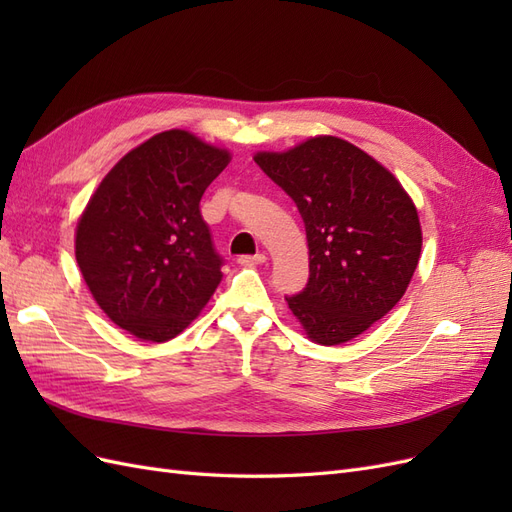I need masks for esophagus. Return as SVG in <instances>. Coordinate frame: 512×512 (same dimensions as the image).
I'll return each mask as SVG.
<instances>
[{
	"label": "esophagus",
	"instance_id": "1",
	"mask_svg": "<svg viewBox=\"0 0 512 512\" xmlns=\"http://www.w3.org/2000/svg\"><path fill=\"white\" fill-rule=\"evenodd\" d=\"M262 262H267V256L258 252L254 256H241L239 258V265H262Z\"/></svg>",
	"mask_w": 512,
	"mask_h": 512
}]
</instances>
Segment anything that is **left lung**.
Returning a JSON list of instances; mask_svg holds the SVG:
<instances>
[{
  "label": "left lung",
  "mask_w": 512,
  "mask_h": 512,
  "mask_svg": "<svg viewBox=\"0 0 512 512\" xmlns=\"http://www.w3.org/2000/svg\"><path fill=\"white\" fill-rule=\"evenodd\" d=\"M254 162L297 205L309 247V280L286 297L307 337L337 346L367 331L404 297L423 232L391 170L337 136H316Z\"/></svg>",
  "instance_id": "left-lung-1"
}]
</instances>
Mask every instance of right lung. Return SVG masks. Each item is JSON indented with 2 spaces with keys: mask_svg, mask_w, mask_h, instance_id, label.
Instances as JSON below:
<instances>
[{
  "mask_svg": "<svg viewBox=\"0 0 512 512\" xmlns=\"http://www.w3.org/2000/svg\"><path fill=\"white\" fill-rule=\"evenodd\" d=\"M230 162L185 130L128 151L102 179L76 226L83 280L117 327L168 342L200 314L222 282L200 198Z\"/></svg>",
  "mask_w": 512,
  "mask_h": 512,
  "instance_id": "add662e5",
  "label": "right lung"
}]
</instances>
